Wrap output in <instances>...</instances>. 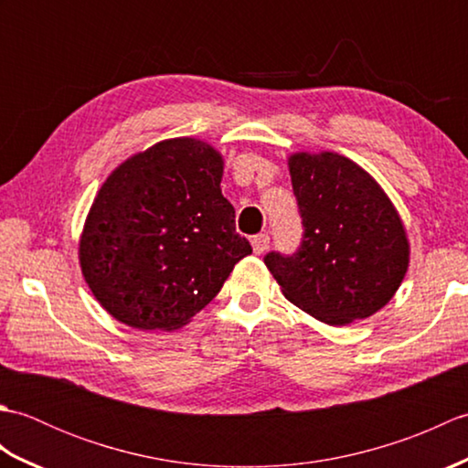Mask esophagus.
I'll use <instances>...</instances> for the list:
<instances>
[{
  "label": "esophagus",
  "instance_id": "1",
  "mask_svg": "<svg viewBox=\"0 0 468 468\" xmlns=\"http://www.w3.org/2000/svg\"><path fill=\"white\" fill-rule=\"evenodd\" d=\"M251 245H253V253H257V255L265 253L267 247H270V235H267V233L255 235L253 239H251Z\"/></svg>",
  "mask_w": 468,
  "mask_h": 468
}]
</instances>
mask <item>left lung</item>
<instances>
[{
	"label": "left lung",
	"mask_w": 468,
	"mask_h": 468,
	"mask_svg": "<svg viewBox=\"0 0 468 468\" xmlns=\"http://www.w3.org/2000/svg\"><path fill=\"white\" fill-rule=\"evenodd\" d=\"M303 239L265 265L283 295L327 325L366 320L392 300L410 261L406 229L362 166L337 153L290 156Z\"/></svg>",
	"instance_id": "left-lung-1"
}]
</instances>
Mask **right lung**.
Instances as JSON below:
<instances>
[{"label": "right lung", "instance_id": "right-lung-1", "mask_svg": "<svg viewBox=\"0 0 468 468\" xmlns=\"http://www.w3.org/2000/svg\"><path fill=\"white\" fill-rule=\"evenodd\" d=\"M223 156L168 138L116 166L80 237L82 275L104 310L136 330L171 332L221 292L251 253L221 193Z\"/></svg>", "mask_w": 468, "mask_h": 468}]
</instances>
